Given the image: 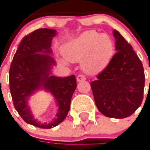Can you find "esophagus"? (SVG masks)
Masks as SVG:
<instances>
[{
  "instance_id": "1",
  "label": "esophagus",
  "mask_w": 150,
  "mask_h": 150,
  "mask_svg": "<svg viewBox=\"0 0 150 150\" xmlns=\"http://www.w3.org/2000/svg\"><path fill=\"white\" fill-rule=\"evenodd\" d=\"M76 79H77V81H78V82H80V81H82V80H86V77H85L83 75H79L77 76Z\"/></svg>"
}]
</instances>
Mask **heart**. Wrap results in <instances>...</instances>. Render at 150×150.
<instances>
[{
	"label": "heart",
	"instance_id": "1",
	"mask_svg": "<svg viewBox=\"0 0 150 150\" xmlns=\"http://www.w3.org/2000/svg\"><path fill=\"white\" fill-rule=\"evenodd\" d=\"M114 50L111 39L106 34L90 31L67 42L63 47V54L66 59H59L63 65H68L69 61H80L86 72H95L103 69L110 59Z\"/></svg>",
	"mask_w": 150,
	"mask_h": 150
}]
</instances>
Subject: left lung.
I'll list each match as a JSON object with an SVG mask.
<instances>
[{
    "label": "left lung",
    "instance_id": "left-lung-1",
    "mask_svg": "<svg viewBox=\"0 0 150 150\" xmlns=\"http://www.w3.org/2000/svg\"><path fill=\"white\" fill-rule=\"evenodd\" d=\"M113 35L117 52L91 86L96 106L103 115L124 118L142 103L145 74L131 45L116 30Z\"/></svg>",
    "mask_w": 150,
    "mask_h": 150
}]
</instances>
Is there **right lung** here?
Segmentation results:
<instances>
[{"label": "right lung", "instance_id": "obj_1", "mask_svg": "<svg viewBox=\"0 0 150 150\" xmlns=\"http://www.w3.org/2000/svg\"><path fill=\"white\" fill-rule=\"evenodd\" d=\"M56 34V30L40 28L26 35L10 66L9 87L15 109L25 122L39 128H52L66 118L76 89L75 75L61 78L52 75L55 61L51 47ZM40 89L52 95L57 106L56 117L48 123L34 118L28 104L29 98Z\"/></svg>", "mask_w": 150, "mask_h": 150}]
</instances>
